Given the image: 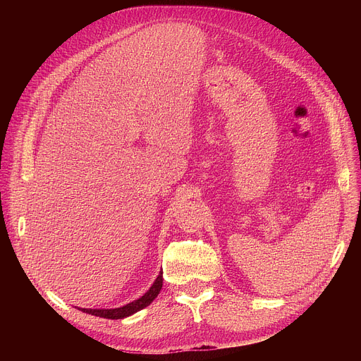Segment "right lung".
Instances as JSON below:
<instances>
[{
  "label": "right lung",
  "instance_id": "1",
  "mask_svg": "<svg viewBox=\"0 0 361 361\" xmlns=\"http://www.w3.org/2000/svg\"><path fill=\"white\" fill-rule=\"evenodd\" d=\"M161 287H163V271L159 274L156 281L152 283L149 290L144 295H141L138 300H134V301H131L123 307H117V308H78V310H81L82 313L91 314V316L110 319V320L126 319V317L142 310V308H145L147 305H149L152 302V300L159 295Z\"/></svg>",
  "mask_w": 361,
  "mask_h": 361
}]
</instances>
